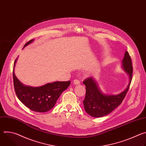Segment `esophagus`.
<instances>
[{"instance_id": "obj_1", "label": "esophagus", "mask_w": 146, "mask_h": 146, "mask_svg": "<svg viewBox=\"0 0 146 146\" xmlns=\"http://www.w3.org/2000/svg\"><path fill=\"white\" fill-rule=\"evenodd\" d=\"M73 84H75V85H79L80 84V81L78 80H73Z\"/></svg>"}]
</instances>
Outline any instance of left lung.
<instances>
[{
	"mask_svg": "<svg viewBox=\"0 0 146 146\" xmlns=\"http://www.w3.org/2000/svg\"><path fill=\"white\" fill-rule=\"evenodd\" d=\"M122 64L123 69L129 76V83L127 88L117 95H103L92 77H88L83 81L86 89L83 104L86 111L89 115L94 117H103L110 113L121 104L128 91L133 75L132 60L128 51L125 53Z\"/></svg>",
	"mask_w": 146,
	"mask_h": 146,
	"instance_id": "obj_1",
	"label": "left lung"
}]
</instances>
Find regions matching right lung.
Returning a JSON list of instances; mask_svg holds the SVG:
<instances>
[{
  "label": "right lung",
  "mask_w": 146,
  "mask_h": 146,
  "mask_svg": "<svg viewBox=\"0 0 146 146\" xmlns=\"http://www.w3.org/2000/svg\"><path fill=\"white\" fill-rule=\"evenodd\" d=\"M29 40L25 46L32 42ZM16 62L14 61V66ZM14 90L17 96L24 105L34 111L43 113L51 110L56 100L70 84V81H55L39 87L25 86L16 77L14 69L13 72Z\"/></svg>",
  "instance_id": "right-lung-1"
}]
</instances>
